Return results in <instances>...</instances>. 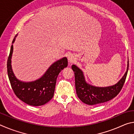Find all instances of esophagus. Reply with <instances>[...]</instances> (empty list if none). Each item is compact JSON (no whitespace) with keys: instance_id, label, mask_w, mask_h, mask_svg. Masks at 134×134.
I'll use <instances>...</instances> for the list:
<instances>
[{"instance_id":"esophagus-1","label":"esophagus","mask_w":134,"mask_h":134,"mask_svg":"<svg viewBox=\"0 0 134 134\" xmlns=\"http://www.w3.org/2000/svg\"><path fill=\"white\" fill-rule=\"evenodd\" d=\"M68 60H69V62L70 63H71L72 62H74V60H75V58H74V56H72V55H70L69 56V57H68Z\"/></svg>"}]
</instances>
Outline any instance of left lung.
I'll return each instance as SVG.
<instances>
[{
    "mask_svg": "<svg viewBox=\"0 0 134 134\" xmlns=\"http://www.w3.org/2000/svg\"><path fill=\"white\" fill-rule=\"evenodd\" d=\"M129 67L128 61L126 71L118 82L113 86L107 87H97L86 82L82 70L72 65L71 69L74 72L76 93L83 103L89 105L102 103L116 97L121 91L125 81Z\"/></svg>",
    "mask_w": 134,
    "mask_h": 134,
    "instance_id": "1",
    "label": "left lung"
}]
</instances>
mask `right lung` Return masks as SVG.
<instances>
[{"instance_id":"1","label":"right lung","mask_w":134,"mask_h":134,"mask_svg":"<svg viewBox=\"0 0 134 134\" xmlns=\"http://www.w3.org/2000/svg\"><path fill=\"white\" fill-rule=\"evenodd\" d=\"M17 35L15 37L12 44L14 43ZM13 50L12 44L8 59L7 70L9 79L16 96L29 105L38 106L45 105L53 97L58 74L67 67V57H63L53 63L40 79L25 82L18 80L13 72L11 65Z\"/></svg>"}]
</instances>
